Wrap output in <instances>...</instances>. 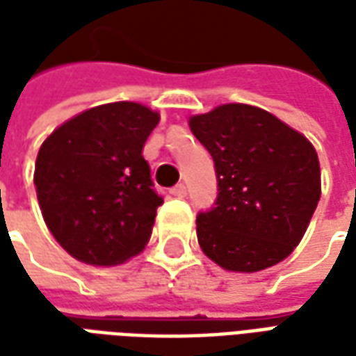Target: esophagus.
<instances>
[{"instance_id":"34e87169","label":"esophagus","mask_w":356,"mask_h":356,"mask_svg":"<svg viewBox=\"0 0 356 356\" xmlns=\"http://www.w3.org/2000/svg\"><path fill=\"white\" fill-rule=\"evenodd\" d=\"M171 194H173L175 198H185V196H186V186L183 185V183H179V185H175L173 188H171Z\"/></svg>"}]
</instances>
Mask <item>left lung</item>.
Here are the masks:
<instances>
[{"instance_id": "obj_1", "label": "left lung", "mask_w": 356, "mask_h": 356, "mask_svg": "<svg viewBox=\"0 0 356 356\" xmlns=\"http://www.w3.org/2000/svg\"><path fill=\"white\" fill-rule=\"evenodd\" d=\"M188 124L213 158L217 177L213 206L196 217L202 252L236 273L286 259L321 200L313 145L250 104H223Z\"/></svg>"}]
</instances>
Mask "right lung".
<instances>
[{
	"mask_svg": "<svg viewBox=\"0 0 356 356\" xmlns=\"http://www.w3.org/2000/svg\"><path fill=\"white\" fill-rule=\"evenodd\" d=\"M158 122L143 104L110 102L45 139L35 160V193L51 234L72 257L106 267L145 248L163 204L143 158Z\"/></svg>",
	"mask_w": 356,
	"mask_h": 356,
	"instance_id": "add662e5",
	"label": "right lung"
}]
</instances>
